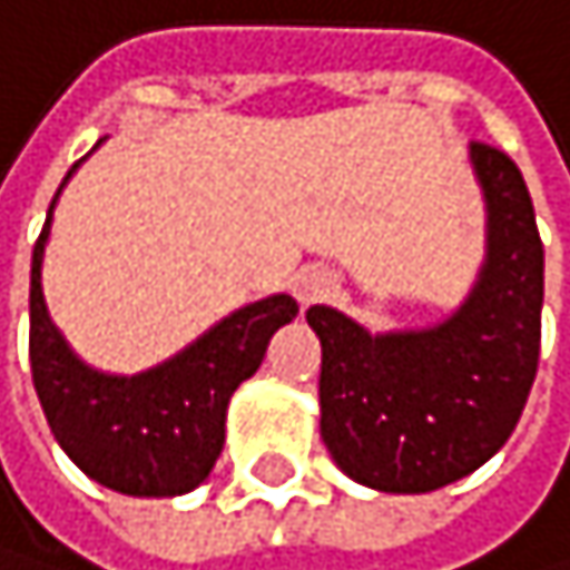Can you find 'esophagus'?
<instances>
[{
    "mask_svg": "<svg viewBox=\"0 0 570 570\" xmlns=\"http://www.w3.org/2000/svg\"><path fill=\"white\" fill-rule=\"evenodd\" d=\"M294 291L304 304H314L332 291V276L325 269H304V273H297Z\"/></svg>",
    "mask_w": 570,
    "mask_h": 570,
    "instance_id": "1",
    "label": "esophagus"
}]
</instances>
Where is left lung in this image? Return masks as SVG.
I'll list each match as a JSON object with an SVG mask.
<instances>
[{"instance_id": "left-lung-1", "label": "left lung", "mask_w": 570, "mask_h": 570, "mask_svg": "<svg viewBox=\"0 0 570 570\" xmlns=\"http://www.w3.org/2000/svg\"><path fill=\"white\" fill-rule=\"evenodd\" d=\"M488 207V256L446 322L370 335L314 304L322 338V440L353 481L422 495L495 456L527 409L540 363L543 242L515 161L471 141Z\"/></svg>"}]
</instances>
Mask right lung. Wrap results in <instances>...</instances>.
<instances>
[{"mask_svg":"<svg viewBox=\"0 0 570 570\" xmlns=\"http://www.w3.org/2000/svg\"><path fill=\"white\" fill-rule=\"evenodd\" d=\"M75 169L79 161L65 183ZM55 200L30 263V370L40 409L61 450L102 488L138 499L186 495L207 481L224 446L228 401L259 370L273 332L297 318V301L273 294L245 304L173 360L134 377L99 373L71 353L43 304L40 266Z\"/></svg>","mask_w":570,"mask_h":570,"instance_id":"add662e5","label":"right lung"}]
</instances>
